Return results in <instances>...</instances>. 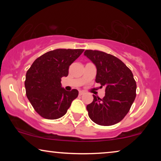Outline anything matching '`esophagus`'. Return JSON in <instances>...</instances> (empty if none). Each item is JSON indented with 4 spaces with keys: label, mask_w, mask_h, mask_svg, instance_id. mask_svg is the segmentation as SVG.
I'll use <instances>...</instances> for the list:
<instances>
[{
    "label": "esophagus",
    "mask_w": 161,
    "mask_h": 161,
    "mask_svg": "<svg viewBox=\"0 0 161 161\" xmlns=\"http://www.w3.org/2000/svg\"><path fill=\"white\" fill-rule=\"evenodd\" d=\"M83 94H84V92H83V91L79 92V95L80 96H82V95H83Z\"/></svg>",
    "instance_id": "1"
}]
</instances>
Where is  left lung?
<instances>
[{"instance_id":"8db88e82","label":"left lung","mask_w":161,"mask_h":161,"mask_svg":"<svg viewBox=\"0 0 161 161\" xmlns=\"http://www.w3.org/2000/svg\"><path fill=\"white\" fill-rule=\"evenodd\" d=\"M87 56L97 67L96 83L105 86L103 99L93 95L86 106L94 123L110 126L122 121L130 109L136 96V83L131 70L120 59L103 51L86 50Z\"/></svg>"}]
</instances>
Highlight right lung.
Masks as SVG:
<instances>
[{
    "label": "right lung",
    "instance_id": "obj_1",
    "mask_svg": "<svg viewBox=\"0 0 161 161\" xmlns=\"http://www.w3.org/2000/svg\"><path fill=\"white\" fill-rule=\"evenodd\" d=\"M83 52V49H56L37 58L26 72V96L42 117L56 119L67 113L77 89L67 92L61 88V78L67 77L69 67Z\"/></svg>",
    "mask_w": 161,
    "mask_h": 161
}]
</instances>
